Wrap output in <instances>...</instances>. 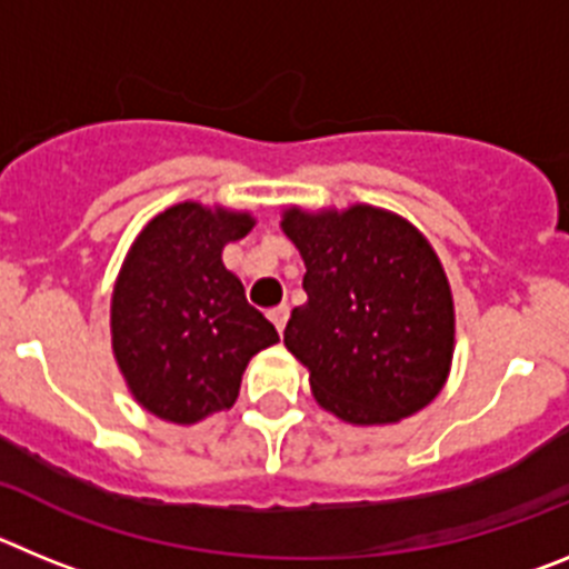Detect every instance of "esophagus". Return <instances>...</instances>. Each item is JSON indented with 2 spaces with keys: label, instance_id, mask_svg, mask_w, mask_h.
Masks as SVG:
<instances>
[{
  "label": "esophagus",
  "instance_id": "esophagus-1",
  "mask_svg": "<svg viewBox=\"0 0 569 569\" xmlns=\"http://www.w3.org/2000/svg\"><path fill=\"white\" fill-rule=\"evenodd\" d=\"M288 316H290L288 305H279V308L270 310V321H273L276 330H279V333H284V325H288Z\"/></svg>",
  "mask_w": 569,
  "mask_h": 569
}]
</instances>
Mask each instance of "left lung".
I'll use <instances>...</instances> for the list:
<instances>
[{
  "label": "left lung",
  "mask_w": 569,
  "mask_h": 569,
  "mask_svg": "<svg viewBox=\"0 0 569 569\" xmlns=\"http://www.w3.org/2000/svg\"><path fill=\"white\" fill-rule=\"evenodd\" d=\"M281 230L305 261L308 301L284 347L308 367L328 413L396 425L441 393L456 347L453 290L416 224L376 204L288 208Z\"/></svg>",
  "instance_id": "left-lung-1"
}]
</instances>
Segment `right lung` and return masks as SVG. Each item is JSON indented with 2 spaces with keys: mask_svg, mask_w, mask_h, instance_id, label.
<instances>
[{
  "mask_svg": "<svg viewBox=\"0 0 569 569\" xmlns=\"http://www.w3.org/2000/svg\"><path fill=\"white\" fill-rule=\"evenodd\" d=\"M253 224L248 210L179 202L130 244L110 296V345L130 396L156 419L196 425L230 410L248 361L279 341L222 261Z\"/></svg>",
  "mask_w": 569,
  "mask_h": 569,
  "instance_id": "1",
  "label": "right lung"
}]
</instances>
